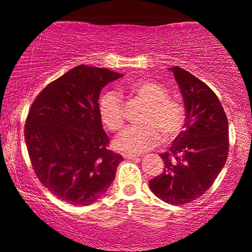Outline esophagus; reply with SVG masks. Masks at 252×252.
<instances>
[{
  "label": "esophagus",
  "mask_w": 252,
  "mask_h": 252,
  "mask_svg": "<svg viewBox=\"0 0 252 252\" xmlns=\"http://www.w3.org/2000/svg\"><path fill=\"white\" fill-rule=\"evenodd\" d=\"M141 156L140 154H128V153H124L123 157L125 159H135V158H139Z\"/></svg>",
  "instance_id": "obj_1"
}]
</instances>
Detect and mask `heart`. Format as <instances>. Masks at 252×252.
I'll use <instances>...</instances> for the list:
<instances>
[{
	"label": "heart",
	"instance_id": "1",
	"mask_svg": "<svg viewBox=\"0 0 252 252\" xmlns=\"http://www.w3.org/2000/svg\"><path fill=\"white\" fill-rule=\"evenodd\" d=\"M124 89L148 104L140 126H130L116 139V146L128 153H142L158 146L164 132L173 136L180 132L186 122V111L180 103L168 98L167 89L151 80H137ZM102 123L110 130H119L125 123L122 97L116 92H106L98 102Z\"/></svg>",
	"mask_w": 252,
	"mask_h": 252
}]
</instances>
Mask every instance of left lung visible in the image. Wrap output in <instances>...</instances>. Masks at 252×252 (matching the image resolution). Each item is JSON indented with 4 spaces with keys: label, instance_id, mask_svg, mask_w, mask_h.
<instances>
[{
    "label": "left lung",
    "instance_id": "1",
    "mask_svg": "<svg viewBox=\"0 0 252 252\" xmlns=\"http://www.w3.org/2000/svg\"><path fill=\"white\" fill-rule=\"evenodd\" d=\"M184 99L185 130L161 154L164 172L149 181L150 190L172 205H185L204 194L221 172L228 156V122L209 86L184 68H168Z\"/></svg>",
    "mask_w": 252,
    "mask_h": 252
}]
</instances>
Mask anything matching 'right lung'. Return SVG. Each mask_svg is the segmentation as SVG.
<instances>
[{
	"instance_id": "right-lung-1",
	"label": "right lung",
	"mask_w": 252,
	"mask_h": 252,
	"mask_svg": "<svg viewBox=\"0 0 252 252\" xmlns=\"http://www.w3.org/2000/svg\"><path fill=\"white\" fill-rule=\"evenodd\" d=\"M124 74L79 65L51 82L33 102L25 141L36 177L62 201L86 206L112 185L123 157L108 149L98 97Z\"/></svg>"
}]
</instances>
